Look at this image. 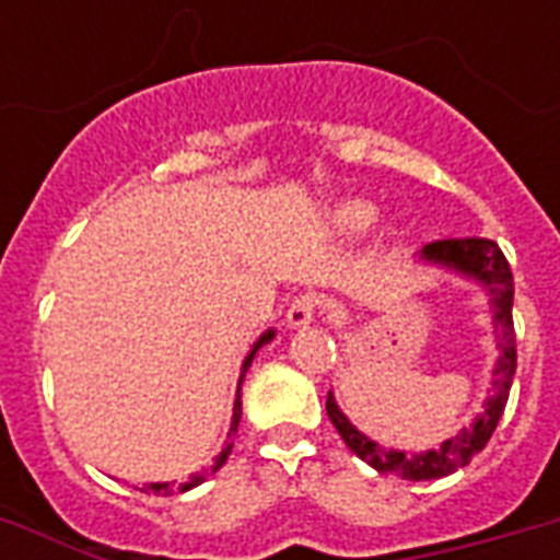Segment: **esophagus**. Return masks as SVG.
Instances as JSON below:
<instances>
[{
    "label": "esophagus",
    "mask_w": 560,
    "mask_h": 560,
    "mask_svg": "<svg viewBox=\"0 0 560 560\" xmlns=\"http://www.w3.org/2000/svg\"><path fill=\"white\" fill-rule=\"evenodd\" d=\"M323 314V302L311 293H302L290 302L288 307V325L290 328H307L311 323H316V316Z\"/></svg>",
    "instance_id": "obj_1"
}]
</instances>
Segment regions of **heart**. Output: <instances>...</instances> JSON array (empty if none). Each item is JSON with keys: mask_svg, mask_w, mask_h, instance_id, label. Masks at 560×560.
Masks as SVG:
<instances>
[{"mask_svg": "<svg viewBox=\"0 0 560 560\" xmlns=\"http://www.w3.org/2000/svg\"><path fill=\"white\" fill-rule=\"evenodd\" d=\"M374 220V209L369 202H360V200H351V202H342L337 206L334 211V223L342 229V232H351V235H360V232H366L372 226Z\"/></svg>", "mask_w": 560, "mask_h": 560, "instance_id": "heart-1", "label": "heart"}]
</instances>
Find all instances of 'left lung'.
<instances>
[{"label": "left lung", "instance_id": "obj_1", "mask_svg": "<svg viewBox=\"0 0 560 560\" xmlns=\"http://www.w3.org/2000/svg\"><path fill=\"white\" fill-rule=\"evenodd\" d=\"M424 261L442 264L447 270L462 272L468 279L479 281L491 296V307H494V325H497V346H500V360H497L494 381H491V395L486 400V412L465 427L459 435H453L447 442H442L435 451L424 453H404V451H386L377 442H372L369 435H363L358 427L351 424L349 418L342 416L337 400L328 392L325 409L331 424L337 427V433L342 435V442L349 444L351 453H358L360 459L369 462L374 470L389 474V477L400 479H439L447 477L453 470L465 468L474 456L488 444V439L494 435L497 421L503 418L505 400H509V389H512L514 369H517V340H514V319H512V302H514V279L512 267L505 261L503 249L488 241V237H444V241H433L421 249Z\"/></svg>", "mask_w": 560, "mask_h": 560}]
</instances>
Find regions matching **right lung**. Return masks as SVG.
I'll use <instances>...</instances> for the list:
<instances>
[{
  "instance_id": "add662e5",
  "label": "right lung",
  "mask_w": 560,
  "mask_h": 560,
  "mask_svg": "<svg viewBox=\"0 0 560 560\" xmlns=\"http://www.w3.org/2000/svg\"><path fill=\"white\" fill-rule=\"evenodd\" d=\"M272 337H276V331H267L261 337V340L255 342L253 346V351H249V358L244 360V372H246V366H249V363H253V358H255V351L261 349V346H267V342L272 340ZM241 381H244V374H241ZM237 424H241V383H237V398H235V409H232V427H229V435H235L237 433ZM229 453H232V442H226V447H223V453H220L218 459H214V465H211V474H214V470L218 468H223V462L229 459ZM206 477H209V470H200V474H191V477H188V482H179L177 488L171 486V482H151V486H144L142 491L144 494H171V491H188V488H194V486H200V482H206Z\"/></svg>"
}]
</instances>
